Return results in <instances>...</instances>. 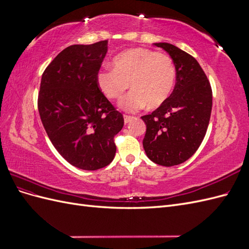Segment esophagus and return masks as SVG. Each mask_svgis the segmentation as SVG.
<instances>
[{"instance_id": "esophagus-1", "label": "esophagus", "mask_w": 249, "mask_h": 249, "mask_svg": "<svg viewBox=\"0 0 249 249\" xmlns=\"http://www.w3.org/2000/svg\"><path fill=\"white\" fill-rule=\"evenodd\" d=\"M132 116H129V115H124V124H129L131 120H132Z\"/></svg>"}]
</instances>
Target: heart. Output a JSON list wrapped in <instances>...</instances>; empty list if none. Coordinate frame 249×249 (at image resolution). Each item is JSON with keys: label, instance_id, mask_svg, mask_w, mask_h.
I'll list each match as a JSON object with an SVG mask.
<instances>
[{"label": "heart", "instance_id": "b5f03b06", "mask_svg": "<svg viewBox=\"0 0 249 249\" xmlns=\"http://www.w3.org/2000/svg\"><path fill=\"white\" fill-rule=\"evenodd\" d=\"M113 70L97 72L96 82L109 100L119 101L126 89L132 91L120 104L127 112L160 107L170 96L176 85L177 71L170 56L153 50L135 48L113 59Z\"/></svg>", "mask_w": 249, "mask_h": 249}]
</instances>
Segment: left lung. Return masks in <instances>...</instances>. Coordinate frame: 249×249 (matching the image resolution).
<instances>
[{"label":"left lung","instance_id":"obj_1","mask_svg":"<svg viewBox=\"0 0 249 249\" xmlns=\"http://www.w3.org/2000/svg\"><path fill=\"white\" fill-rule=\"evenodd\" d=\"M175 62L176 86L159 108L141 116L146 124L143 147L162 166L184 163L205 138L212 111V88L196 59L167 42L154 43Z\"/></svg>","mask_w":249,"mask_h":249}]
</instances>
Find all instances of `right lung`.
I'll list each match as a JSON object with an SVG mask.
<instances>
[{
    "instance_id": "add662e5",
    "label": "right lung",
    "mask_w": 249,
    "mask_h": 249,
    "mask_svg": "<svg viewBox=\"0 0 249 249\" xmlns=\"http://www.w3.org/2000/svg\"><path fill=\"white\" fill-rule=\"evenodd\" d=\"M108 40L64 49L43 71L38 111L53 145L80 169L97 170L114 159L124 116L97 85Z\"/></svg>"
}]
</instances>
